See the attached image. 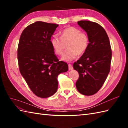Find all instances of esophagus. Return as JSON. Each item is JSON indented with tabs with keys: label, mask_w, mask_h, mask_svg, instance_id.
Returning a JSON list of instances; mask_svg holds the SVG:
<instances>
[{
	"label": "esophagus",
	"mask_w": 128,
	"mask_h": 128,
	"mask_svg": "<svg viewBox=\"0 0 128 128\" xmlns=\"http://www.w3.org/2000/svg\"><path fill=\"white\" fill-rule=\"evenodd\" d=\"M68 69L69 70H72V69H73V67L72 66V65L71 64H68Z\"/></svg>",
	"instance_id": "obj_1"
}]
</instances>
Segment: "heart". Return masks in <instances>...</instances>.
Returning a JSON list of instances; mask_svg holds the SVG:
<instances>
[{"instance_id":"1","label":"heart","mask_w":128,"mask_h":128,"mask_svg":"<svg viewBox=\"0 0 128 128\" xmlns=\"http://www.w3.org/2000/svg\"><path fill=\"white\" fill-rule=\"evenodd\" d=\"M60 37L53 36L50 42L54 53L58 56L62 54L67 45V50L62 56L61 60L69 62L86 51L89 45V37L85 32L74 26H68L60 33Z\"/></svg>"}]
</instances>
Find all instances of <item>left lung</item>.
<instances>
[{"mask_svg":"<svg viewBox=\"0 0 128 128\" xmlns=\"http://www.w3.org/2000/svg\"><path fill=\"white\" fill-rule=\"evenodd\" d=\"M78 24L89 37L88 47L73 68L79 74L77 90L83 95L96 94L102 87L110 71L112 50L107 34L102 26L90 21H80Z\"/></svg>","mask_w":128,"mask_h":128,"instance_id":"left-lung-1","label":"left lung"}]
</instances>
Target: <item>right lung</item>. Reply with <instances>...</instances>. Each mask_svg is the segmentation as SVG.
Instances as JSON below:
<instances>
[{"mask_svg":"<svg viewBox=\"0 0 128 128\" xmlns=\"http://www.w3.org/2000/svg\"><path fill=\"white\" fill-rule=\"evenodd\" d=\"M58 26L37 21L26 27L19 40V70L30 90L40 98L55 94L58 75L68 69L66 62L58 59L50 42Z\"/></svg>","mask_w":128,"mask_h":128,"instance_id":"right-lung-1","label":"right lung"}]
</instances>
